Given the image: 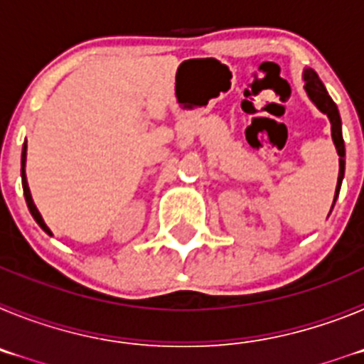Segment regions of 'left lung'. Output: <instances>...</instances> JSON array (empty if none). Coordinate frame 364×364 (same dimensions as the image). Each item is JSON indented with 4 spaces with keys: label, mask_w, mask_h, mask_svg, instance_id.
Masks as SVG:
<instances>
[{
    "label": "left lung",
    "mask_w": 364,
    "mask_h": 364,
    "mask_svg": "<svg viewBox=\"0 0 364 364\" xmlns=\"http://www.w3.org/2000/svg\"><path fill=\"white\" fill-rule=\"evenodd\" d=\"M302 78H304V89H306L310 100L317 105V109H319L321 112L326 114L330 124H332V138H333V144H336L337 154H339V178H337V188H336V198H337L341 189V182H343V176H345V140H343V133H341L339 111H337V105L333 104V100L330 98L328 91L324 89L323 82H321L319 76H317V73H315L314 69H304ZM336 198H333V204H336Z\"/></svg>",
    "instance_id": "left-lung-1"
}]
</instances>
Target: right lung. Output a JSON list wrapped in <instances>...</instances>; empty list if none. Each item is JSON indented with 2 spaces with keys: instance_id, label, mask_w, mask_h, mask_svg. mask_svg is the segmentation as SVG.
Returning <instances> with one entry per match:
<instances>
[{
  "instance_id": "right-lung-1",
  "label": "right lung",
  "mask_w": 364,
  "mask_h": 364,
  "mask_svg": "<svg viewBox=\"0 0 364 364\" xmlns=\"http://www.w3.org/2000/svg\"><path fill=\"white\" fill-rule=\"evenodd\" d=\"M25 160H27V140H25L23 144V151H21V184H23V195H25V200H27V205H28V211H31V215L34 217V220L40 224L41 230L45 231V233H50V230L47 228V224L43 222V218H41L40 211H38V208L34 205V200H32L31 197V189H28V184H27V175H25Z\"/></svg>"
}]
</instances>
